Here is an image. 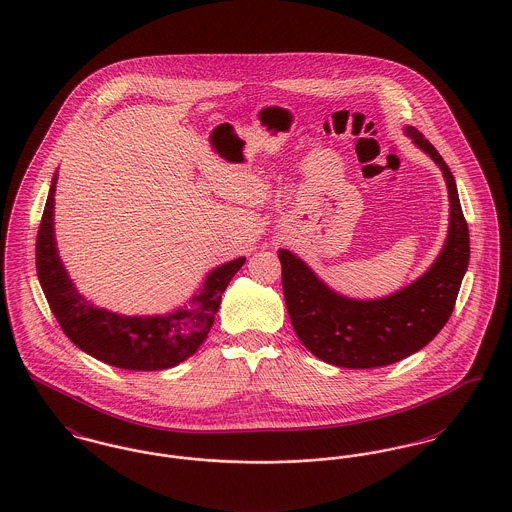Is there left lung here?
I'll return each instance as SVG.
<instances>
[{
	"mask_svg": "<svg viewBox=\"0 0 512 512\" xmlns=\"http://www.w3.org/2000/svg\"><path fill=\"white\" fill-rule=\"evenodd\" d=\"M404 133L441 168L451 203L445 245L420 278L391 296L356 300L334 292L292 251L278 249L292 327L313 356L331 365L369 369L416 354L447 325L468 269V224L452 172L416 127Z\"/></svg>",
	"mask_w": 512,
	"mask_h": 512,
	"instance_id": "8db88e82",
	"label": "left lung"
}]
</instances>
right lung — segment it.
<instances>
[{
  "label": "right lung",
  "mask_w": 512,
  "mask_h": 512,
  "mask_svg": "<svg viewBox=\"0 0 512 512\" xmlns=\"http://www.w3.org/2000/svg\"><path fill=\"white\" fill-rule=\"evenodd\" d=\"M54 174L36 236V272L42 292L67 338L98 361L129 371L170 369L205 342L222 294L245 257L212 269L191 300L164 315H120L81 296L61 263L54 234Z\"/></svg>",
  "instance_id": "right-lung-1"
}]
</instances>
